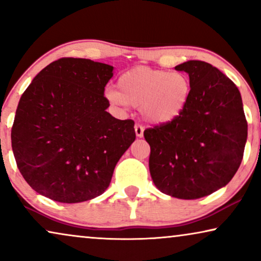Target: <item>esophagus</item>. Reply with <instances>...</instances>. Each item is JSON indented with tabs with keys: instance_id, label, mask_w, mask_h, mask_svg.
<instances>
[{
	"instance_id": "1",
	"label": "esophagus",
	"mask_w": 261,
	"mask_h": 261,
	"mask_svg": "<svg viewBox=\"0 0 261 261\" xmlns=\"http://www.w3.org/2000/svg\"><path fill=\"white\" fill-rule=\"evenodd\" d=\"M134 129H135V134H137L138 138H142V137H144V130H145V128H144V126H142V124L137 123V124H135V126H134Z\"/></svg>"
}]
</instances>
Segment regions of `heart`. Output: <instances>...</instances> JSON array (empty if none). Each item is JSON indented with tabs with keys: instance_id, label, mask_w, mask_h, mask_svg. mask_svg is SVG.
<instances>
[{
	"instance_id": "obj_1",
	"label": "heart",
	"mask_w": 261,
	"mask_h": 261,
	"mask_svg": "<svg viewBox=\"0 0 261 261\" xmlns=\"http://www.w3.org/2000/svg\"><path fill=\"white\" fill-rule=\"evenodd\" d=\"M116 89L107 91L115 106L139 107L141 116L153 123L170 122L180 115L191 94V82L180 71L167 72L135 67L119 78Z\"/></svg>"
}]
</instances>
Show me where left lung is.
<instances>
[{"label":"left lung","mask_w":261,"mask_h":261,"mask_svg":"<svg viewBox=\"0 0 261 261\" xmlns=\"http://www.w3.org/2000/svg\"><path fill=\"white\" fill-rule=\"evenodd\" d=\"M191 82L183 113L144 132L151 147L149 172L164 194L181 199L208 196L229 183L240 166L247 121L239 89L201 60L174 67Z\"/></svg>","instance_id":"obj_1"}]
</instances>
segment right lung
<instances>
[{
	"label": "right lung",
	"mask_w": 261,
	"mask_h": 261,
	"mask_svg": "<svg viewBox=\"0 0 261 261\" xmlns=\"http://www.w3.org/2000/svg\"><path fill=\"white\" fill-rule=\"evenodd\" d=\"M114 67L60 58L21 96L12 148L24 180L45 197L78 203L102 195L117 162L135 140L134 122L107 112L105 87Z\"/></svg>",
	"instance_id": "right-lung-1"
}]
</instances>
